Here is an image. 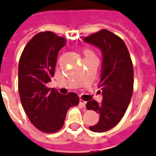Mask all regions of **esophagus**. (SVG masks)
<instances>
[{"mask_svg":"<svg viewBox=\"0 0 156 156\" xmlns=\"http://www.w3.org/2000/svg\"><path fill=\"white\" fill-rule=\"evenodd\" d=\"M86 101H85L84 100H80V105L81 106V107H86Z\"/></svg>","mask_w":156,"mask_h":156,"instance_id":"obj_1","label":"esophagus"}]
</instances>
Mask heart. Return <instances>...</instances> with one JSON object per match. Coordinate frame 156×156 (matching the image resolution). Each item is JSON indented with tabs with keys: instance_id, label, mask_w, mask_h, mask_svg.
Masks as SVG:
<instances>
[{
	"instance_id": "b5f03b06",
	"label": "heart",
	"mask_w": 156,
	"mask_h": 156,
	"mask_svg": "<svg viewBox=\"0 0 156 156\" xmlns=\"http://www.w3.org/2000/svg\"><path fill=\"white\" fill-rule=\"evenodd\" d=\"M84 53H85V55H86V56H88V55H94L93 52H92L91 51H90V50H86V51H84Z\"/></svg>"
}]
</instances>
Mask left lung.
<instances>
[{
	"label": "left lung",
	"mask_w": 156,
	"mask_h": 156,
	"mask_svg": "<svg viewBox=\"0 0 156 156\" xmlns=\"http://www.w3.org/2000/svg\"><path fill=\"white\" fill-rule=\"evenodd\" d=\"M84 41L101 49L103 55L99 82L103 100L101 104L90 101L86 108L100 114L98 123L90 126V130L105 132L120 122L129 106L134 90L132 61L123 40L110 30H99Z\"/></svg>",
	"instance_id": "1"
}]
</instances>
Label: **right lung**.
I'll return each mask as SVG.
<instances>
[{"label": "right lung", "instance_id": "1", "mask_svg": "<svg viewBox=\"0 0 156 156\" xmlns=\"http://www.w3.org/2000/svg\"><path fill=\"white\" fill-rule=\"evenodd\" d=\"M66 41L52 31L37 33L25 46L19 61L20 102L33 126L44 133L61 129L69 108L79 104L76 93L61 95L46 86L54 76L58 51Z\"/></svg>", "mask_w": 156, "mask_h": 156}]
</instances>
